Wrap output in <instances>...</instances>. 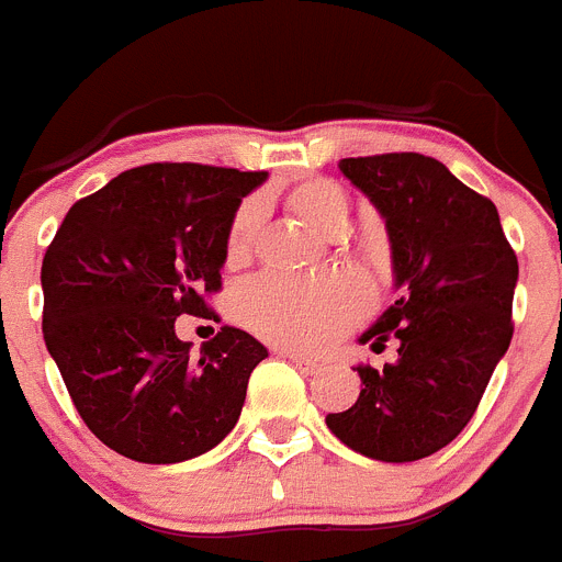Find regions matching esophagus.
Returning a JSON list of instances; mask_svg holds the SVG:
<instances>
[{
  "instance_id": "34e87169",
  "label": "esophagus",
  "mask_w": 562,
  "mask_h": 562,
  "mask_svg": "<svg viewBox=\"0 0 562 562\" xmlns=\"http://www.w3.org/2000/svg\"><path fill=\"white\" fill-rule=\"evenodd\" d=\"M276 351L281 357H290V360L295 362V369H301V371H304V374H317V371H321V362L312 360V357L297 355V351H290V349H276Z\"/></svg>"
}]
</instances>
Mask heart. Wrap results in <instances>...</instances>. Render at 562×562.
I'll return each instance as SVG.
<instances>
[{
    "instance_id": "heart-1",
    "label": "heart",
    "mask_w": 562,
    "mask_h": 562,
    "mask_svg": "<svg viewBox=\"0 0 562 562\" xmlns=\"http://www.w3.org/2000/svg\"><path fill=\"white\" fill-rule=\"evenodd\" d=\"M284 202L297 220L324 233H337L349 216V200L337 182L310 177L286 188ZM261 202L245 200L225 233L227 267H245L256 247ZM369 306V292L351 276L297 281L284 276L256 278L238 292V321L258 337L284 349L317 351L355 324Z\"/></svg>"
}]
</instances>
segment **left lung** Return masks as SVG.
<instances>
[{
  "label": "left lung",
  "mask_w": 562,
  "mask_h": 562,
  "mask_svg": "<svg viewBox=\"0 0 562 562\" xmlns=\"http://www.w3.org/2000/svg\"><path fill=\"white\" fill-rule=\"evenodd\" d=\"M340 171L385 220L400 292L360 342L400 349L382 371L357 366L360 396L326 425L369 459H425L473 419L509 349L518 258L498 207L434 157H346Z\"/></svg>",
  "instance_id": "left-lung-1"
}]
</instances>
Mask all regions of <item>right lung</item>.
Returning <instances> with one entry per match:
<instances>
[{
    "mask_svg": "<svg viewBox=\"0 0 562 562\" xmlns=\"http://www.w3.org/2000/svg\"><path fill=\"white\" fill-rule=\"evenodd\" d=\"M267 171L151 162L69 207L42 261L44 342L87 428L114 453L177 464L233 430L267 349L222 326L200 355L177 317H211L225 233Z\"/></svg>",
    "mask_w": 562,
    "mask_h": 562,
    "instance_id": "obj_1",
    "label": "right lung"
}]
</instances>
